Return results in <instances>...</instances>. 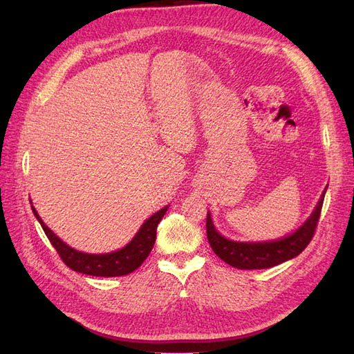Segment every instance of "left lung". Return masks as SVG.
Instances as JSON below:
<instances>
[{
    "instance_id": "8db88e82",
    "label": "left lung",
    "mask_w": 354,
    "mask_h": 354,
    "mask_svg": "<svg viewBox=\"0 0 354 354\" xmlns=\"http://www.w3.org/2000/svg\"><path fill=\"white\" fill-rule=\"evenodd\" d=\"M326 189L320 201L317 203L313 214L306 219L304 225L292 232V234L279 240H272V242L248 243L228 240L216 231L212 222L210 213H207V239H209L213 252L227 264L242 270L269 269V267L278 266L297 257L314 237L318 219H320Z\"/></svg>"
}]
</instances>
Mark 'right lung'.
Instances as JSON below:
<instances>
[{"label": "right lung", "instance_id": "add662e5", "mask_svg": "<svg viewBox=\"0 0 354 354\" xmlns=\"http://www.w3.org/2000/svg\"><path fill=\"white\" fill-rule=\"evenodd\" d=\"M31 209L34 216L40 222L43 231H45L46 237L49 239L50 245L57 249L59 258H62L67 267H71L75 272L91 274V277L112 278L132 273L145 261V258L151 252L154 240H156L158 223L162 221L163 214L167 213L168 207H163V209H160L145 221L140 231L136 232V236L124 248L109 254H85L76 251V249L66 245L63 240H59L54 232L43 223L32 205Z\"/></svg>", "mask_w": 354, "mask_h": 354}]
</instances>
